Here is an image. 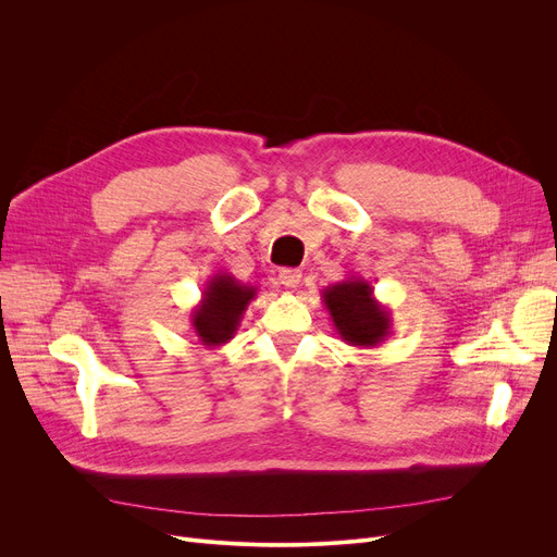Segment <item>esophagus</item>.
<instances>
[{"mask_svg":"<svg viewBox=\"0 0 557 557\" xmlns=\"http://www.w3.org/2000/svg\"><path fill=\"white\" fill-rule=\"evenodd\" d=\"M302 280V271L300 269H282L280 271V282L286 286V288H296Z\"/></svg>","mask_w":557,"mask_h":557,"instance_id":"1","label":"esophagus"}]
</instances>
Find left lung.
Segmentation results:
<instances>
[{
	"instance_id": "1",
	"label": "left lung",
	"mask_w": 557,
	"mask_h": 557,
	"mask_svg": "<svg viewBox=\"0 0 557 557\" xmlns=\"http://www.w3.org/2000/svg\"><path fill=\"white\" fill-rule=\"evenodd\" d=\"M336 334L352 347H376L391 336V311L374 298V288L363 277H347L323 288Z\"/></svg>"
}]
</instances>
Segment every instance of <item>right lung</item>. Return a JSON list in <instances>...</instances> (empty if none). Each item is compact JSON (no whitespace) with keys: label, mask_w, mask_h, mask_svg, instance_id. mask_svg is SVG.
Here are the masks:
<instances>
[{"label":"right lung","mask_w":557,"mask_h":557,"mask_svg":"<svg viewBox=\"0 0 557 557\" xmlns=\"http://www.w3.org/2000/svg\"><path fill=\"white\" fill-rule=\"evenodd\" d=\"M257 288L242 284L230 273H216L202 288L200 302L189 320L194 334L205 347H221L237 334L248 305L255 300Z\"/></svg>","instance_id":"1"}]
</instances>
